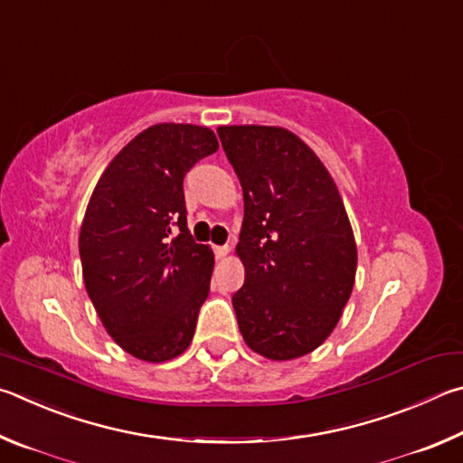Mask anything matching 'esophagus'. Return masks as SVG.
<instances>
[{
  "label": "esophagus",
  "instance_id": "1",
  "mask_svg": "<svg viewBox=\"0 0 463 463\" xmlns=\"http://www.w3.org/2000/svg\"><path fill=\"white\" fill-rule=\"evenodd\" d=\"M213 254L217 260H222L227 254H230V246H213Z\"/></svg>",
  "mask_w": 463,
  "mask_h": 463
}]
</instances>
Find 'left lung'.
<instances>
[{"label": "left lung", "mask_w": 463, "mask_h": 463, "mask_svg": "<svg viewBox=\"0 0 463 463\" xmlns=\"http://www.w3.org/2000/svg\"><path fill=\"white\" fill-rule=\"evenodd\" d=\"M225 156L244 191L236 252L246 280L232 297L246 344L295 360L329 337L355 280L354 232L334 178L285 128L222 126Z\"/></svg>", "instance_id": "obj_1"}]
</instances>
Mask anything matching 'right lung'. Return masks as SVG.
Wrapping results in <instances>:
<instances>
[{
    "instance_id": "obj_1",
    "label": "right lung",
    "mask_w": 463,
    "mask_h": 463,
    "mask_svg": "<svg viewBox=\"0 0 463 463\" xmlns=\"http://www.w3.org/2000/svg\"><path fill=\"white\" fill-rule=\"evenodd\" d=\"M217 148L209 128L150 126L109 162L87 205L79 233L87 295L137 360H173L193 339L213 252L186 227L183 181Z\"/></svg>"
}]
</instances>
